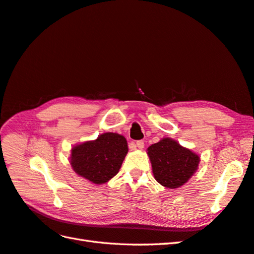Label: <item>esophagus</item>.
Instances as JSON below:
<instances>
[{
  "instance_id": "obj_1",
  "label": "esophagus",
  "mask_w": 254,
  "mask_h": 254,
  "mask_svg": "<svg viewBox=\"0 0 254 254\" xmlns=\"http://www.w3.org/2000/svg\"><path fill=\"white\" fill-rule=\"evenodd\" d=\"M135 146H137L138 148H140V150H142V148L144 147V142L142 141V140L137 141V142H135Z\"/></svg>"
}]
</instances>
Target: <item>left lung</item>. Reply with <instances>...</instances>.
I'll use <instances>...</instances> for the list:
<instances>
[{
  "instance_id": "left-lung-1",
  "label": "left lung",
  "mask_w": 254,
  "mask_h": 254,
  "mask_svg": "<svg viewBox=\"0 0 254 254\" xmlns=\"http://www.w3.org/2000/svg\"><path fill=\"white\" fill-rule=\"evenodd\" d=\"M155 180L167 189H178L187 183L198 169V154L171 138H163L147 147Z\"/></svg>"
}]
</instances>
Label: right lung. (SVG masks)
<instances>
[{
    "label": "right lung",
    "mask_w": 254,
    "mask_h": 254,
    "mask_svg": "<svg viewBox=\"0 0 254 254\" xmlns=\"http://www.w3.org/2000/svg\"><path fill=\"white\" fill-rule=\"evenodd\" d=\"M128 153L127 140L116 132H104L71 148L70 164L75 174L94 184H104L115 177Z\"/></svg>",
    "instance_id": "add662e5"
}]
</instances>
